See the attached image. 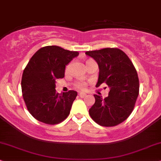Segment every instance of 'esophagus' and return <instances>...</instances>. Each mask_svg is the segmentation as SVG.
<instances>
[{
  "mask_svg": "<svg viewBox=\"0 0 161 161\" xmlns=\"http://www.w3.org/2000/svg\"><path fill=\"white\" fill-rule=\"evenodd\" d=\"M79 96H80V98H85V97L86 96V94L84 92H80L79 93Z\"/></svg>",
  "mask_w": 161,
  "mask_h": 161,
  "instance_id": "obj_1",
  "label": "esophagus"
}]
</instances>
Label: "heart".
I'll use <instances>...</instances> for the list:
<instances>
[{"instance_id":"1","label":"heart","mask_w":161,"mask_h":161,"mask_svg":"<svg viewBox=\"0 0 161 161\" xmlns=\"http://www.w3.org/2000/svg\"><path fill=\"white\" fill-rule=\"evenodd\" d=\"M92 62H93L92 60H87L86 61V65H88L90 63H92ZM71 63L67 65L66 71H69V69H70V68H71ZM75 86H76L77 89H80V90H85V89H86V84L85 82H81V81H79V82L76 83Z\"/></svg>"}]
</instances>
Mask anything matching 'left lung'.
<instances>
[{"mask_svg": "<svg viewBox=\"0 0 161 161\" xmlns=\"http://www.w3.org/2000/svg\"><path fill=\"white\" fill-rule=\"evenodd\" d=\"M86 54L98 65L96 87L105 83L110 88L104 99L94 95L96 102L89 110L91 118L102 126H116L130 116L138 97L140 84L135 67L126 53L116 47L86 51Z\"/></svg>", "mask_w": 161, "mask_h": 161, "instance_id": "obj_1", "label": "left lung"}]
</instances>
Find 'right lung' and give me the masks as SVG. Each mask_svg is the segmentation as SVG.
I'll use <instances>...</instances> for the list:
<instances>
[{
  "instance_id": "right-lung-1",
  "label": "right lung",
  "mask_w": 161,
  "mask_h": 161,
  "mask_svg": "<svg viewBox=\"0 0 161 161\" xmlns=\"http://www.w3.org/2000/svg\"><path fill=\"white\" fill-rule=\"evenodd\" d=\"M78 54L50 45L41 47L30 59L23 71L21 90L27 110L36 119L57 125L68 117L77 92L69 90L59 94L56 80L64 77L65 65Z\"/></svg>"
}]
</instances>
